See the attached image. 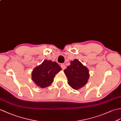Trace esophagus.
I'll return each instance as SVG.
<instances>
[{"label":"esophagus","mask_w":121,"mask_h":121,"mask_svg":"<svg viewBox=\"0 0 121 121\" xmlns=\"http://www.w3.org/2000/svg\"><path fill=\"white\" fill-rule=\"evenodd\" d=\"M61 68H62V69H65L66 67V66H65V64H61Z\"/></svg>","instance_id":"obj_1"}]
</instances>
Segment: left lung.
<instances>
[{
  "label": "left lung",
  "mask_w": 121,
  "mask_h": 121,
  "mask_svg": "<svg viewBox=\"0 0 121 121\" xmlns=\"http://www.w3.org/2000/svg\"><path fill=\"white\" fill-rule=\"evenodd\" d=\"M64 72L67 78V83L75 90L85 86L89 78L88 69L77 59L71 61L70 65L64 70Z\"/></svg>",
  "instance_id": "8db88e82"
}]
</instances>
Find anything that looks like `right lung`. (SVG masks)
I'll return each mask as SVG.
<instances>
[{
    "mask_svg": "<svg viewBox=\"0 0 121 121\" xmlns=\"http://www.w3.org/2000/svg\"><path fill=\"white\" fill-rule=\"evenodd\" d=\"M62 69L56 62L44 60L32 72V80L38 86L44 88L53 82L56 75Z\"/></svg>",
    "mask_w": 121,
    "mask_h": 121,
    "instance_id": "add662e5",
    "label": "right lung"
}]
</instances>
